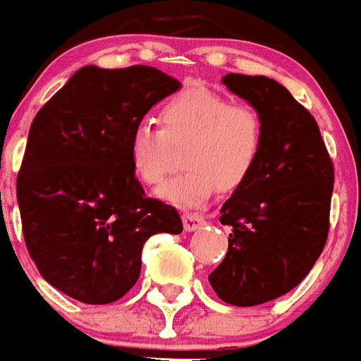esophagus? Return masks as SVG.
<instances>
[{
    "instance_id": "34e87169",
    "label": "esophagus",
    "mask_w": 361,
    "mask_h": 361,
    "mask_svg": "<svg viewBox=\"0 0 361 361\" xmlns=\"http://www.w3.org/2000/svg\"><path fill=\"white\" fill-rule=\"evenodd\" d=\"M204 224V217L196 216V214H185L183 216V226H185V231H194Z\"/></svg>"
}]
</instances>
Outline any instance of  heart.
Returning <instances> with one entry per match:
<instances>
[{
	"label": "heart",
	"instance_id": "b5f03b06",
	"mask_svg": "<svg viewBox=\"0 0 361 361\" xmlns=\"http://www.w3.org/2000/svg\"><path fill=\"white\" fill-rule=\"evenodd\" d=\"M161 130L142 122L130 135V161L137 178L159 185L173 167V149L185 152V169L157 190L161 200L194 208L219 188L233 192L243 186L264 147V122L250 104L204 87L186 89L163 104Z\"/></svg>",
	"mask_w": 361,
	"mask_h": 361
}]
</instances>
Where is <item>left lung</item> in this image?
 Here are the masks:
<instances>
[{"label":"left lung","mask_w":361,"mask_h":361,"mask_svg":"<svg viewBox=\"0 0 361 361\" xmlns=\"http://www.w3.org/2000/svg\"><path fill=\"white\" fill-rule=\"evenodd\" d=\"M231 93L257 109L264 147L249 180L221 206L226 258L208 276L229 305H260L293 290L329 237L334 169L315 118L274 79L227 73Z\"/></svg>","instance_id":"8db88e82"}]
</instances>
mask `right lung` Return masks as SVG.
I'll use <instances>...</instances> for the list:
<instances>
[{
  "mask_svg": "<svg viewBox=\"0 0 361 361\" xmlns=\"http://www.w3.org/2000/svg\"><path fill=\"white\" fill-rule=\"evenodd\" d=\"M180 83L149 66H85L37 112L17 175L25 243L46 282L104 305L140 278L144 243L178 235L173 206L147 198L130 135Z\"/></svg>",
  "mask_w": 361,
  "mask_h": 361,
  "instance_id": "right-lung-1",
  "label": "right lung"
}]
</instances>
